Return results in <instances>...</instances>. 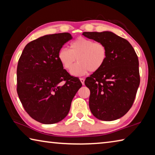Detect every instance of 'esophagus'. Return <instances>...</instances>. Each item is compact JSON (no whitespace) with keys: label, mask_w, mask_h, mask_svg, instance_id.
I'll return each instance as SVG.
<instances>
[{"label":"esophagus","mask_w":155,"mask_h":155,"mask_svg":"<svg viewBox=\"0 0 155 155\" xmlns=\"http://www.w3.org/2000/svg\"><path fill=\"white\" fill-rule=\"evenodd\" d=\"M80 81L81 83H82V85H84V83H85V79H84L83 78H80Z\"/></svg>","instance_id":"34e87169"}]
</instances>
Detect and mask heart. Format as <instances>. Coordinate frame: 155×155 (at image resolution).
<instances>
[{"instance_id": "obj_1", "label": "heart", "mask_w": 155, "mask_h": 155, "mask_svg": "<svg viewBox=\"0 0 155 155\" xmlns=\"http://www.w3.org/2000/svg\"><path fill=\"white\" fill-rule=\"evenodd\" d=\"M107 57V48L103 43L94 42L83 37L72 41L70 50L62 48L58 53V59L63 67L68 70L72 69L70 72L74 76L85 75L89 71H98L105 63ZM77 58L79 63L74 66Z\"/></svg>"}]
</instances>
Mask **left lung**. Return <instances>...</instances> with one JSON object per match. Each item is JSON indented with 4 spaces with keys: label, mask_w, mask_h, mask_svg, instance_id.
<instances>
[{
    "label": "left lung",
    "mask_w": 155,
    "mask_h": 155,
    "mask_svg": "<svg viewBox=\"0 0 155 155\" xmlns=\"http://www.w3.org/2000/svg\"><path fill=\"white\" fill-rule=\"evenodd\" d=\"M83 35L103 43L107 51L103 66L85 81L90 90L91 112L103 121L119 119L131 108L140 85L137 54L127 40L110 31Z\"/></svg>",
    "instance_id": "1"
}]
</instances>
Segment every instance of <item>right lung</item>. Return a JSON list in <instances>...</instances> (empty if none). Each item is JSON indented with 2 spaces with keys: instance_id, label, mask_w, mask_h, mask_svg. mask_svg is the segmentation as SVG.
I'll return each instance as SVG.
<instances>
[{
  "instance_id": "obj_1",
  "label": "right lung",
  "mask_w": 155,
  "mask_h": 155,
  "mask_svg": "<svg viewBox=\"0 0 155 155\" xmlns=\"http://www.w3.org/2000/svg\"><path fill=\"white\" fill-rule=\"evenodd\" d=\"M72 38L68 33L40 37L26 45L18 61V97L27 114L42 124L64 119L82 86L77 77L64 69L58 59L60 49Z\"/></svg>"
}]
</instances>
